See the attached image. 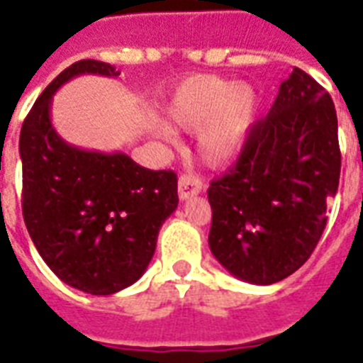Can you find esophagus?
Instances as JSON below:
<instances>
[{
	"instance_id": "34e87169",
	"label": "esophagus",
	"mask_w": 363,
	"mask_h": 363,
	"mask_svg": "<svg viewBox=\"0 0 363 363\" xmlns=\"http://www.w3.org/2000/svg\"><path fill=\"white\" fill-rule=\"evenodd\" d=\"M203 190V182L192 175H181L179 179V198L188 199Z\"/></svg>"
}]
</instances>
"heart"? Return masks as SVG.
<instances>
[{"label": "heart", "mask_w": 363, "mask_h": 363, "mask_svg": "<svg viewBox=\"0 0 363 363\" xmlns=\"http://www.w3.org/2000/svg\"><path fill=\"white\" fill-rule=\"evenodd\" d=\"M256 111L258 99L248 84L211 75L182 81L164 105L175 128L199 130L198 152L211 165L239 158L252 133ZM152 131L164 141H173V131L164 122H154Z\"/></svg>", "instance_id": "heart-1"}]
</instances>
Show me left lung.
<instances>
[{"label":"left lung","mask_w":363,"mask_h":363,"mask_svg":"<svg viewBox=\"0 0 363 363\" xmlns=\"http://www.w3.org/2000/svg\"><path fill=\"white\" fill-rule=\"evenodd\" d=\"M339 173L332 98L294 67L269 113L254 122L235 165L207 190L213 256L250 284L292 275L320 241Z\"/></svg>","instance_id":"obj_1"}]
</instances>
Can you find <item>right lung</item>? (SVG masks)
I'll use <instances>...</instances> for the list:
<instances>
[{
	"instance_id": "add662e5",
	"label": "right lung",
	"mask_w": 363,
	"mask_h": 363,
	"mask_svg": "<svg viewBox=\"0 0 363 363\" xmlns=\"http://www.w3.org/2000/svg\"><path fill=\"white\" fill-rule=\"evenodd\" d=\"M118 77L115 65L81 60L37 98L20 130L22 215L45 264L94 296L141 279L165 218L177 209V175L141 167L124 152L65 143L50 122L52 96L79 75Z\"/></svg>"
}]
</instances>
